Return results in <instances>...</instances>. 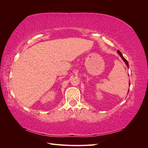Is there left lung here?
Segmentation results:
<instances>
[{"instance_id": "obj_1", "label": "left lung", "mask_w": 148, "mask_h": 148, "mask_svg": "<svg viewBox=\"0 0 148 148\" xmlns=\"http://www.w3.org/2000/svg\"><path fill=\"white\" fill-rule=\"evenodd\" d=\"M117 53H119V56H120L121 57H122V59H123V60L124 61V62H125V64H126V65H127V67H128H128H129V66H128V62H127V60L126 59H125V58L123 57V55L122 54V53H121V52H120V51H117ZM129 86H130V82H129ZM128 92H129V90H128Z\"/></svg>"}]
</instances>
